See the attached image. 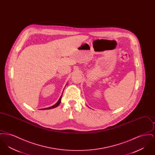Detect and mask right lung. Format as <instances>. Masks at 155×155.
Wrapping results in <instances>:
<instances>
[{"mask_svg": "<svg viewBox=\"0 0 155 155\" xmlns=\"http://www.w3.org/2000/svg\"><path fill=\"white\" fill-rule=\"evenodd\" d=\"M63 95V94H62ZM62 95H61L60 96V99H59V101H58V102L56 103L55 104H54L53 106H52L51 107H48V108H45V109H42V110H46V109H53V108H55V107H58V106L59 105V104L61 102V96H62Z\"/></svg>", "mask_w": 155, "mask_h": 155, "instance_id": "right-lung-1", "label": "right lung"}]
</instances>
